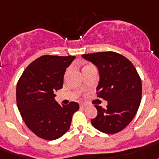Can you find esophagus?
Listing matches in <instances>:
<instances>
[{"instance_id": "obj_1", "label": "esophagus", "mask_w": 159, "mask_h": 159, "mask_svg": "<svg viewBox=\"0 0 159 159\" xmlns=\"http://www.w3.org/2000/svg\"><path fill=\"white\" fill-rule=\"evenodd\" d=\"M86 106H87V104H86V103H81V104H80V107H81V108H85V107Z\"/></svg>"}]
</instances>
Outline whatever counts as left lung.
I'll list each match as a JSON object with an SVG mask.
<instances>
[{"label": "left lung", "instance_id": "left-lung-1", "mask_svg": "<svg viewBox=\"0 0 159 159\" xmlns=\"http://www.w3.org/2000/svg\"><path fill=\"white\" fill-rule=\"evenodd\" d=\"M97 67L100 75L97 96L108 101L106 109L95 105L97 116L91 124L106 134H115L126 127L137 113L141 100L142 84L129 59L113 51L82 55Z\"/></svg>", "mask_w": 159, "mask_h": 159}]
</instances>
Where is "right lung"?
Wrapping results in <instances>:
<instances>
[{
  "mask_svg": "<svg viewBox=\"0 0 159 159\" xmlns=\"http://www.w3.org/2000/svg\"><path fill=\"white\" fill-rule=\"evenodd\" d=\"M75 56L43 55L31 63L16 87L17 106L28 128L38 137L54 140L70 127L77 102L59 104L55 92L63 87L64 75Z\"/></svg>",
  "mask_w": 159,
  "mask_h": 159,
  "instance_id": "obj_1",
  "label": "right lung"
}]
</instances>
